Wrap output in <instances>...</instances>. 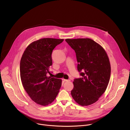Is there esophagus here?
Listing matches in <instances>:
<instances>
[{
	"instance_id": "esophagus-1",
	"label": "esophagus",
	"mask_w": 130,
	"mask_h": 130,
	"mask_svg": "<svg viewBox=\"0 0 130 130\" xmlns=\"http://www.w3.org/2000/svg\"><path fill=\"white\" fill-rule=\"evenodd\" d=\"M63 80L65 81V82H69L70 81V80H66V79H63Z\"/></svg>"
}]
</instances>
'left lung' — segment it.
<instances>
[{"mask_svg":"<svg viewBox=\"0 0 130 130\" xmlns=\"http://www.w3.org/2000/svg\"><path fill=\"white\" fill-rule=\"evenodd\" d=\"M76 53L77 68L82 77L73 82L72 97L81 106L95 103L105 92L110 76V64L104 49L92 40L67 39Z\"/></svg>","mask_w":130,"mask_h":130,"instance_id":"8db88e82","label":"left lung"}]
</instances>
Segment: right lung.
I'll use <instances>...</instances> for the list:
<instances>
[{
    "label": "right lung",
    "instance_id": "obj_1",
    "mask_svg": "<svg viewBox=\"0 0 130 130\" xmlns=\"http://www.w3.org/2000/svg\"><path fill=\"white\" fill-rule=\"evenodd\" d=\"M64 39L43 38L30 44L24 51L20 62L23 86L30 98L43 106L51 104L57 97L62 80L48 77L52 64L53 50Z\"/></svg>",
    "mask_w": 130,
    "mask_h": 130
}]
</instances>
